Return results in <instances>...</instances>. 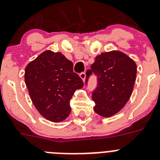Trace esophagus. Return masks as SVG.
I'll return each instance as SVG.
<instances>
[{"label": "esophagus", "mask_w": 160, "mask_h": 160, "mask_svg": "<svg viewBox=\"0 0 160 160\" xmlns=\"http://www.w3.org/2000/svg\"><path fill=\"white\" fill-rule=\"evenodd\" d=\"M79 75H80V78L82 79V81L85 82V79H86V73L82 72V73H81V74H79Z\"/></svg>", "instance_id": "34e87169"}]
</instances>
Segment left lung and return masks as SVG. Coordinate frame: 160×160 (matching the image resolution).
Instances as JSON below:
<instances>
[{
  "label": "left lung",
  "mask_w": 160,
  "mask_h": 160,
  "mask_svg": "<svg viewBox=\"0 0 160 160\" xmlns=\"http://www.w3.org/2000/svg\"><path fill=\"white\" fill-rule=\"evenodd\" d=\"M137 69L136 62L119 51L104 52L95 58L91 70L86 71V82L92 72L98 77L92 99L98 115L110 117L124 108L132 93Z\"/></svg>",
  "instance_id": "left-lung-1"
}]
</instances>
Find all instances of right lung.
I'll return each instance as SVG.
<instances>
[{"label":"right lung","instance_id":"add662e5","mask_svg":"<svg viewBox=\"0 0 160 160\" xmlns=\"http://www.w3.org/2000/svg\"><path fill=\"white\" fill-rule=\"evenodd\" d=\"M24 80L36 109L47 120L55 123L68 117L70 98L84 85L73 71V62L61 52L50 50L28 64Z\"/></svg>","mask_w":160,"mask_h":160}]
</instances>
